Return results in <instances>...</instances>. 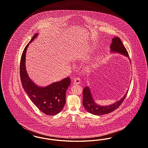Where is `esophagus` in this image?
I'll use <instances>...</instances> for the list:
<instances>
[{
  "instance_id": "obj_1",
  "label": "esophagus",
  "mask_w": 148,
  "mask_h": 148,
  "mask_svg": "<svg viewBox=\"0 0 148 148\" xmlns=\"http://www.w3.org/2000/svg\"><path fill=\"white\" fill-rule=\"evenodd\" d=\"M81 82L80 79L79 78H76L73 79V84H79Z\"/></svg>"
}]
</instances>
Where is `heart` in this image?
I'll return each mask as SVG.
<instances>
[{
    "label": "heart",
    "mask_w": 148,
    "mask_h": 148,
    "mask_svg": "<svg viewBox=\"0 0 148 148\" xmlns=\"http://www.w3.org/2000/svg\"><path fill=\"white\" fill-rule=\"evenodd\" d=\"M79 58H81V56H79ZM90 69V68H89V69Z\"/></svg>",
    "instance_id": "heart-1"
}]
</instances>
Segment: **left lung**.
I'll return each mask as SVG.
<instances>
[{
	"instance_id": "left-lung-1",
	"label": "left lung",
	"mask_w": 148,
	"mask_h": 148,
	"mask_svg": "<svg viewBox=\"0 0 148 148\" xmlns=\"http://www.w3.org/2000/svg\"><path fill=\"white\" fill-rule=\"evenodd\" d=\"M111 52H118L121 53L127 57H129L128 53L125 46L118 37H115L112 39V43L110 45ZM128 90L125 95L119 101L109 106H101L95 102L92 96L90 88L87 86L83 90V105L85 109L89 113L97 116H102L103 114H108L114 110L117 109L123 103L124 99L127 95Z\"/></svg>"
}]
</instances>
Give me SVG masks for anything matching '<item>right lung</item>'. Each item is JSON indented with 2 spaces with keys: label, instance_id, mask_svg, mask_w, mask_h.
<instances>
[{
  "label": "right lung",
  "instance_id": "obj_1",
  "mask_svg": "<svg viewBox=\"0 0 148 148\" xmlns=\"http://www.w3.org/2000/svg\"><path fill=\"white\" fill-rule=\"evenodd\" d=\"M35 34L23 52L20 64V75L23 87L30 100L38 108L47 116L59 113L66 103V92L71 84L70 77L46 86L40 87L34 84L28 76L25 68L26 52L30 43L38 36Z\"/></svg>",
  "mask_w": 148,
  "mask_h": 148
}]
</instances>
